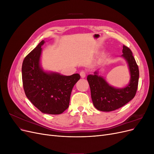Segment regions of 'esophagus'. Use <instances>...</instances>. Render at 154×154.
<instances>
[{"mask_svg": "<svg viewBox=\"0 0 154 154\" xmlns=\"http://www.w3.org/2000/svg\"><path fill=\"white\" fill-rule=\"evenodd\" d=\"M80 76L82 78H84L85 76H86V74H87V72L86 71H82L80 73Z\"/></svg>", "mask_w": 154, "mask_h": 154, "instance_id": "1", "label": "esophagus"}]
</instances>
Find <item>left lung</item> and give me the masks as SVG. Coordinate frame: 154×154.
I'll return each instance as SVG.
<instances>
[{"label":"left lung","instance_id":"left-lung-1","mask_svg":"<svg viewBox=\"0 0 154 154\" xmlns=\"http://www.w3.org/2000/svg\"><path fill=\"white\" fill-rule=\"evenodd\" d=\"M122 57L128 63L130 72V82L123 88H116L109 85L104 79L97 75H88L92 100L96 108L100 111L110 112L118 109L132 100L136 96L139 82V68L132 51L127 46H123Z\"/></svg>","mask_w":154,"mask_h":154}]
</instances>
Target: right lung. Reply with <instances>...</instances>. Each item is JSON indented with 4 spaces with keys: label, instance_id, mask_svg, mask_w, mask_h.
<instances>
[{
    "label": "right lung",
    "instance_id": "add662e5",
    "mask_svg": "<svg viewBox=\"0 0 154 154\" xmlns=\"http://www.w3.org/2000/svg\"><path fill=\"white\" fill-rule=\"evenodd\" d=\"M44 44V41H41L23 61V87L27 98L42 112L60 114L69 107L72 89L80 76L43 71L40 67V57Z\"/></svg>",
    "mask_w": 154,
    "mask_h": 154
}]
</instances>
